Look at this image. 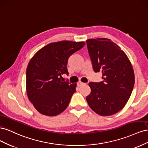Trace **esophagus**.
<instances>
[{"label": "esophagus", "instance_id": "obj_1", "mask_svg": "<svg viewBox=\"0 0 148 148\" xmlns=\"http://www.w3.org/2000/svg\"><path fill=\"white\" fill-rule=\"evenodd\" d=\"M85 83H83V82H79L78 83H77V86H81L82 85H83V84H84Z\"/></svg>", "mask_w": 148, "mask_h": 148}]
</instances>
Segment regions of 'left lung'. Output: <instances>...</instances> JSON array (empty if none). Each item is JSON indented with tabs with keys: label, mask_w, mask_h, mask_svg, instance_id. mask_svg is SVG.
I'll return each mask as SVG.
<instances>
[{
	"label": "left lung",
	"mask_w": 148,
	"mask_h": 148,
	"mask_svg": "<svg viewBox=\"0 0 148 148\" xmlns=\"http://www.w3.org/2000/svg\"><path fill=\"white\" fill-rule=\"evenodd\" d=\"M86 44L93 70L101 71L103 79L99 83H89L91 93L86 101L97 114H115L123 108L133 91L135 74L131 62L109 39H89Z\"/></svg>",
	"instance_id": "left-lung-1"
}]
</instances>
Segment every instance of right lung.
Wrapping results in <instances>:
<instances>
[{
	"label": "right lung",
	"instance_id": "add662e5",
	"mask_svg": "<svg viewBox=\"0 0 148 148\" xmlns=\"http://www.w3.org/2000/svg\"><path fill=\"white\" fill-rule=\"evenodd\" d=\"M84 45V42L70 41L50 43L31 58L26 69V92L39 113L56 116L68 107L77 84H70L60 77L69 74V57Z\"/></svg>",
	"mask_w": 148,
	"mask_h": 148
}]
</instances>
